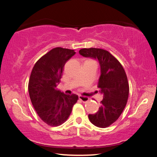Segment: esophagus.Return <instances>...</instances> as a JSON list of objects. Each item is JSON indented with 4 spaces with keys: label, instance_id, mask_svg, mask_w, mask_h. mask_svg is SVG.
Listing matches in <instances>:
<instances>
[{
    "label": "esophagus",
    "instance_id": "obj_1",
    "mask_svg": "<svg viewBox=\"0 0 157 157\" xmlns=\"http://www.w3.org/2000/svg\"><path fill=\"white\" fill-rule=\"evenodd\" d=\"M79 99L81 101H82L83 103H86L89 101V98L86 97V96H78Z\"/></svg>",
    "mask_w": 157,
    "mask_h": 157
}]
</instances>
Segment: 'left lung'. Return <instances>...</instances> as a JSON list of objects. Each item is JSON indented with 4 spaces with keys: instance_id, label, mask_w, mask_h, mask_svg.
I'll use <instances>...</instances> for the list:
<instances>
[{
    "instance_id": "1",
    "label": "left lung",
    "mask_w": 157,
    "mask_h": 157,
    "mask_svg": "<svg viewBox=\"0 0 157 157\" xmlns=\"http://www.w3.org/2000/svg\"><path fill=\"white\" fill-rule=\"evenodd\" d=\"M79 54L99 61L101 75L98 87L103 98L98 111L88 115V118L96 126L107 128L118 119L127 103L129 84L125 71L119 61L107 50L83 48L79 50Z\"/></svg>"
}]
</instances>
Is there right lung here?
Segmentation results:
<instances>
[{"label":"right lung","instance_id":"add662e5","mask_svg":"<svg viewBox=\"0 0 157 157\" xmlns=\"http://www.w3.org/2000/svg\"><path fill=\"white\" fill-rule=\"evenodd\" d=\"M73 50L58 47L38 60L33 67L28 85L31 103L42 121L58 126L67 120L77 95H66L57 89L65 63L75 54Z\"/></svg>","mask_w":157,"mask_h":157}]
</instances>
